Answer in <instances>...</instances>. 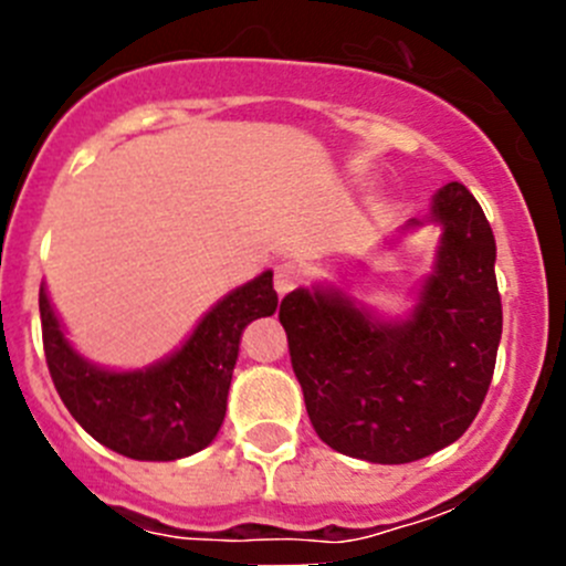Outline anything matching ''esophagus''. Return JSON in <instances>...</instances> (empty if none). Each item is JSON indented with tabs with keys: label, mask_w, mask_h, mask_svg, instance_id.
I'll use <instances>...</instances> for the list:
<instances>
[{
	"label": "esophagus",
	"mask_w": 566,
	"mask_h": 566,
	"mask_svg": "<svg viewBox=\"0 0 566 566\" xmlns=\"http://www.w3.org/2000/svg\"><path fill=\"white\" fill-rule=\"evenodd\" d=\"M301 279H304V268L298 262H282V265L273 268V287L279 295H287L290 290L298 287Z\"/></svg>",
	"instance_id": "esophagus-1"
}]
</instances>
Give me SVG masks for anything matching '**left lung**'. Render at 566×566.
<instances>
[{
  "mask_svg": "<svg viewBox=\"0 0 566 566\" xmlns=\"http://www.w3.org/2000/svg\"><path fill=\"white\" fill-rule=\"evenodd\" d=\"M424 221L441 227V243L408 317H378L334 284L298 287L279 306L312 427L347 458L399 465L449 447L493 380V230L462 182L438 188Z\"/></svg>",
  "mask_w": 566,
  "mask_h": 566,
  "instance_id": "left-lung-1",
  "label": "left lung"
}]
</instances>
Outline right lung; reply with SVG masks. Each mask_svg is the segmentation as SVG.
I'll use <instances>...</instances> for the list:
<instances>
[{
	"mask_svg": "<svg viewBox=\"0 0 566 566\" xmlns=\"http://www.w3.org/2000/svg\"><path fill=\"white\" fill-rule=\"evenodd\" d=\"M276 306L273 271H262L224 295L167 358L145 369H106L67 342L43 284L45 364L65 408L95 441L130 460H180L216 438L243 328Z\"/></svg>",
	"mask_w": 566,
	"mask_h": 566,
	"instance_id": "1",
	"label": "right lung"
}]
</instances>
